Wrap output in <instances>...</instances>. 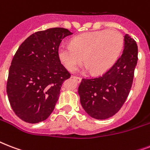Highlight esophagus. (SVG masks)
I'll list each match as a JSON object with an SVG mask.
<instances>
[{
    "instance_id": "esophagus-1",
    "label": "esophagus",
    "mask_w": 150,
    "mask_h": 150,
    "mask_svg": "<svg viewBox=\"0 0 150 150\" xmlns=\"http://www.w3.org/2000/svg\"><path fill=\"white\" fill-rule=\"evenodd\" d=\"M72 79H75L77 82H81V80H82V78L78 77V76H72Z\"/></svg>"
}]
</instances>
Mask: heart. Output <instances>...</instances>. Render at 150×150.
<instances>
[{"mask_svg": "<svg viewBox=\"0 0 150 150\" xmlns=\"http://www.w3.org/2000/svg\"><path fill=\"white\" fill-rule=\"evenodd\" d=\"M124 46V37L115 30H100L74 37L71 45L61 44L57 54L68 71L75 70L84 57L85 69L95 75L107 71L118 58Z\"/></svg>", "mask_w": 150, "mask_h": 150, "instance_id": "1", "label": "heart"}]
</instances>
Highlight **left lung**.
Listing matches in <instances>:
<instances>
[{"label": "left lung", "mask_w": 150, "mask_h": 150, "mask_svg": "<svg viewBox=\"0 0 150 150\" xmlns=\"http://www.w3.org/2000/svg\"><path fill=\"white\" fill-rule=\"evenodd\" d=\"M124 40L123 53L114 65L98 77L82 79L79 86L81 104L93 118L114 116L129 94L138 61V46L128 34Z\"/></svg>", "instance_id": "8db88e82"}]
</instances>
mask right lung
<instances>
[{
	"label": "right lung",
	"mask_w": 150,
	"mask_h": 150,
	"mask_svg": "<svg viewBox=\"0 0 150 150\" xmlns=\"http://www.w3.org/2000/svg\"><path fill=\"white\" fill-rule=\"evenodd\" d=\"M68 29L51 28L36 32L20 45L8 73L7 94L20 119L36 124L54 110L61 86L71 74L61 64L57 50Z\"/></svg>",
	"instance_id": "obj_1"
}]
</instances>
